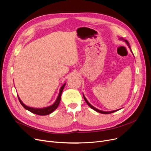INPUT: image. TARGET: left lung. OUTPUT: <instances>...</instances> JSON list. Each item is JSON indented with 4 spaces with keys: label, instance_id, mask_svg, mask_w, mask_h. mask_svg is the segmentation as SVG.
<instances>
[{
    "label": "left lung",
    "instance_id": "obj_1",
    "mask_svg": "<svg viewBox=\"0 0 151 151\" xmlns=\"http://www.w3.org/2000/svg\"><path fill=\"white\" fill-rule=\"evenodd\" d=\"M119 39L123 40V41L124 42H125L127 44V45L129 46V48L130 49V45H129V42L127 41V40H124V39L123 38H122V37H120V38H119ZM130 51H131V52L132 53V50H130ZM83 97H84V100L86 101V103H87V104H88V106L90 107H91L92 109H93L94 110H95V111H96V112H97L101 113V114H111V113H113V112H116V111H118V110H119V109H117V110H112V111H107V112H106V111H103V110H99V109H98L95 108V107H93L92 105L88 103V101H87V99L86 98V97H85V96L84 95V94H83Z\"/></svg>",
    "mask_w": 151,
    "mask_h": 151
}]
</instances>
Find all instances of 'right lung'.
Wrapping results in <instances>:
<instances>
[{"label":"right lung","mask_w":151,"mask_h":151,"mask_svg":"<svg viewBox=\"0 0 151 151\" xmlns=\"http://www.w3.org/2000/svg\"><path fill=\"white\" fill-rule=\"evenodd\" d=\"M65 84H64L61 88L59 90V95L56 99L55 102L51 106H49L48 107H44V108H35V107H29L26 106L25 104H24L22 101L20 99L19 96L17 95L18 99L19 100V102L21 103V105L28 111L31 112L33 114H36V115H47L48 114H50L51 113H52L53 111L57 109V107H58L60 101H61V95H62V92L63 91V89L65 86Z\"/></svg>","instance_id":"obj_1"}]
</instances>
